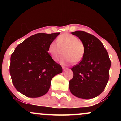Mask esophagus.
I'll return each mask as SVG.
<instances>
[{
  "label": "esophagus",
  "instance_id": "esophagus-1",
  "mask_svg": "<svg viewBox=\"0 0 121 121\" xmlns=\"http://www.w3.org/2000/svg\"><path fill=\"white\" fill-rule=\"evenodd\" d=\"M62 69H63V70H64V71L65 70H66V69H68V68H65V67H62Z\"/></svg>",
  "mask_w": 121,
  "mask_h": 121
}]
</instances>
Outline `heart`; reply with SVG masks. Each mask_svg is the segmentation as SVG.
Returning a JSON list of instances; mask_svg holds the SVG:
<instances>
[{
  "label": "heart",
  "instance_id": "heart-1",
  "mask_svg": "<svg viewBox=\"0 0 121 121\" xmlns=\"http://www.w3.org/2000/svg\"><path fill=\"white\" fill-rule=\"evenodd\" d=\"M65 56L62 64H66L73 62L77 64L82 60L85 53V45L81 40L70 34L61 35L57 39V43L52 41L49 44L48 52L52 59L57 61L63 54Z\"/></svg>",
  "mask_w": 121,
  "mask_h": 121
}]
</instances>
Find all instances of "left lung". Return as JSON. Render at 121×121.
Segmentation results:
<instances>
[{"label":"left lung","mask_w":121,"mask_h":121,"mask_svg":"<svg viewBox=\"0 0 121 121\" xmlns=\"http://www.w3.org/2000/svg\"><path fill=\"white\" fill-rule=\"evenodd\" d=\"M72 34L84 43L85 53L80 63L71 68L73 77L69 81V89L78 98H95L104 91L109 81V55L100 40L92 35L81 30Z\"/></svg>","instance_id":"8db88e82"}]
</instances>
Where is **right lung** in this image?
<instances>
[{
    "mask_svg": "<svg viewBox=\"0 0 121 121\" xmlns=\"http://www.w3.org/2000/svg\"><path fill=\"white\" fill-rule=\"evenodd\" d=\"M60 33H39L17 45L11 56L9 73L18 91L30 98L45 95L51 80L62 68L48 53L49 44Z\"/></svg>",
    "mask_w": 121,
    "mask_h": 121,
    "instance_id": "obj_1",
    "label": "right lung"
}]
</instances>
